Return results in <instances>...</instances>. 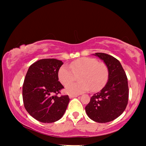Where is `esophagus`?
<instances>
[{"instance_id":"1","label":"esophagus","mask_w":146,"mask_h":146,"mask_svg":"<svg viewBox=\"0 0 146 146\" xmlns=\"http://www.w3.org/2000/svg\"><path fill=\"white\" fill-rule=\"evenodd\" d=\"M69 97H70V98H75V97H78V95H70L69 96Z\"/></svg>"}]
</instances>
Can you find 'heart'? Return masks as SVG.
Returning <instances> with one entry per match:
<instances>
[{"mask_svg":"<svg viewBox=\"0 0 146 146\" xmlns=\"http://www.w3.org/2000/svg\"><path fill=\"white\" fill-rule=\"evenodd\" d=\"M75 74H80L81 82L66 86V92L71 95H77L91 90L97 91L102 89L107 82L108 69L105 64L97 59L83 57L68 65L62 66L58 71V80L62 84L67 85L75 79Z\"/></svg>","mask_w":146,"mask_h":146,"instance_id":"heart-1","label":"heart"}]
</instances>
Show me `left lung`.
<instances>
[{
    "mask_svg": "<svg viewBox=\"0 0 146 146\" xmlns=\"http://www.w3.org/2000/svg\"><path fill=\"white\" fill-rule=\"evenodd\" d=\"M93 55L104 61L108 69V80L100 92L94 94L85 110L89 118L98 123L111 122L126 108L129 97L127 76L117 58L108 54Z\"/></svg>",
    "mask_w": 146,
    "mask_h": 146,
    "instance_id": "8db88e82",
    "label": "left lung"
}]
</instances>
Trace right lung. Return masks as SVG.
<instances>
[{"label": "right lung", "instance_id": "right-lung-1", "mask_svg": "<svg viewBox=\"0 0 146 146\" xmlns=\"http://www.w3.org/2000/svg\"><path fill=\"white\" fill-rule=\"evenodd\" d=\"M63 64L55 58L41 59L31 64L27 71L23 87L24 108L39 122H55L67 109L68 95H57L64 88L58 77Z\"/></svg>", "mask_w": 146, "mask_h": 146}]
</instances>
